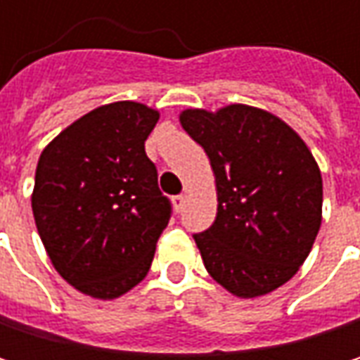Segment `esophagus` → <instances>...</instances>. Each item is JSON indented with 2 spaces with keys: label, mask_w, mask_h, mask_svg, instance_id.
I'll return each instance as SVG.
<instances>
[{
  "label": "esophagus",
  "mask_w": 360,
  "mask_h": 360,
  "mask_svg": "<svg viewBox=\"0 0 360 360\" xmlns=\"http://www.w3.org/2000/svg\"><path fill=\"white\" fill-rule=\"evenodd\" d=\"M173 206H175V210H177V212L183 210V206H185V195H183V193H179V195H175V198H173Z\"/></svg>",
  "instance_id": "esophagus-1"
}]
</instances>
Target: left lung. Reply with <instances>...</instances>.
Listing matches in <instances>:
<instances>
[{
    "instance_id": "8db88e82",
    "label": "left lung",
    "mask_w": 360,
    "mask_h": 360,
    "mask_svg": "<svg viewBox=\"0 0 360 360\" xmlns=\"http://www.w3.org/2000/svg\"><path fill=\"white\" fill-rule=\"evenodd\" d=\"M179 120L217 181V219L193 233L206 271L242 298L277 290L321 227L323 181L313 154L283 120L252 106L185 110Z\"/></svg>"
}]
</instances>
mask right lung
I'll return each instance as SVG.
<instances>
[{
    "mask_svg": "<svg viewBox=\"0 0 360 360\" xmlns=\"http://www.w3.org/2000/svg\"><path fill=\"white\" fill-rule=\"evenodd\" d=\"M158 112L137 102L91 110L39 158L33 217L56 271L79 292L118 298L150 271L173 214L146 139Z\"/></svg>",
    "mask_w": 360,
    "mask_h": 360,
    "instance_id": "obj_1",
    "label": "right lung"
}]
</instances>
